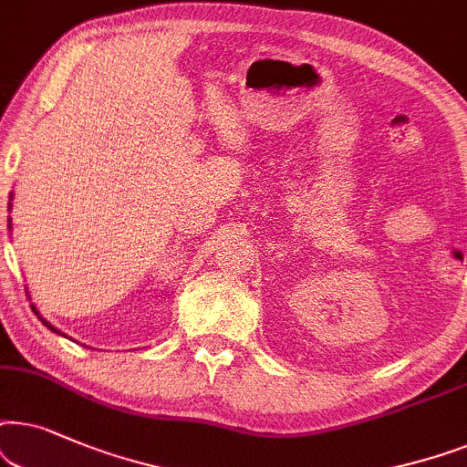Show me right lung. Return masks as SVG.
Returning a JSON list of instances; mask_svg holds the SVG:
<instances>
[{
    "instance_id": "right-lung-1",
    "label": "right lung",
    "mask_w": 467,
    "mask_h": 467,
    "mask_svg": "<svg viewBox=\"0 0 467 467\" xmlns=\"http://www.w3.org/2000/svg\"><path fill=\"white\" fill-rule=\"evenodd\" d=\"M10 201H12V194H10ZM10 207H12V202H8V211H10ZM8 228L12 230V220H10V217H8ZM31 309H34V312H36V316H38V318L42 320V325H45L47 328H51V331H53V333H57V335H64V333H61V331H59V328H55V327L51 325V322H48L47 318H42V316H40V312H38V309H36V306H34V303H31ZM64 337H66V335H64Z\"/></svg>"
}]
</instances>
